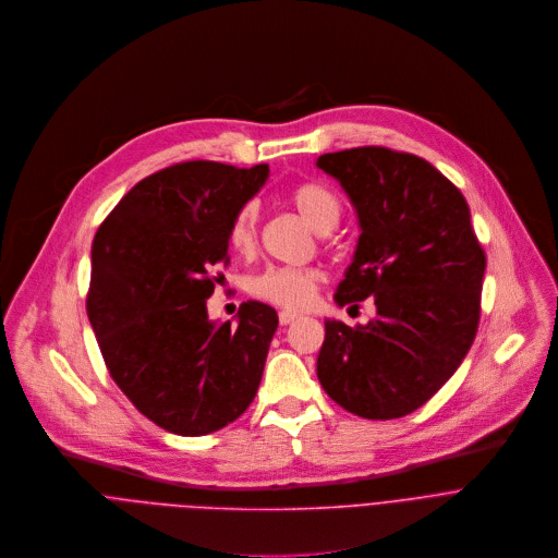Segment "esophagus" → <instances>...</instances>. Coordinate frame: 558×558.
<instances>
[{
	"label": "esophagus",
	"mask_w": 558,
	"mask_h": 558,
	"mask_svg": "<svg viewBox=\"0 0 558 558\" xmlns=\"http://www.w3.org/2000/svg\"><path fill=\"white\" fill-rule=\"evenodd\" d=\"M296 318H299L296 312H290V310H281V312H279V323H281V325H290V323H294Z\"/></svg>",
	"instance_id": "esophagus-1"
}]
</instances>
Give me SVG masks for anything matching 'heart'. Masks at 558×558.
Returning a JSON list of instances; mask_svg holds the SVG:
<instances>
[{
	"instance_id": "1",
	"label": "heart",
	"mask_w": 558,
	"mask_h": 558,
	"mask_svg": "<svg viewBox=\"0 0 558 558\" xmlns=\"http://www.w3.org/2000/svg\"><path fill=\"white\" fill-rule=\"evenodd\" d=\"M288 204L318 233H327L337 227V221L341 219L343 213L341 197L327 184L316 180H303L294 184L288 191ZM257 221L259 213L255 202H246L233 213L227 229V240L235 253L248 255L255 251ZM323 281L325 275L316 268L272 266L251 281V292L253 296L266 303H272L290 312H299L307 310L314 303Z\"/></svg>"
}]
</instances>
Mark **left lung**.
<instances>
[{
	"instance_id": "left-lung-1",
	"label": "left lung",
	"mask_w": 558,
	"mask_h": 558,
	"mask_svg": "<svg viewBox=\"0 0 558 558\" xmlns=\"http://www.w3.org/2000/svg\"><path fill=\"white\" fill-rule=\"evenodd\" d=\"M361 221L339 305L374 296L376 320H325L316 374L325 393L367 420L420 409L469 354L482 312L486 253L462 191L430 162L387 147L323 154Z\"/></svg>"
}]
</instances>
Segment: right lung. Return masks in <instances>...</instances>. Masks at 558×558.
<instances>
[{"mask_svg": "<svg viewBox=\"0 0 558 558\" xmlns=\"http://www.w3.org/2000/svg\"><path fill=\"white\" fill-rule=\"evenodd\" d=\"M186 160L141 180L102 219L92 244L87 316L105 367L132 404L175 435H206L253 402L277 312L240 305V323L208 320L206 299L229 266L233 213L268 178Z\"/></svg>", "mask_w": 558, "mask_h": 558, "instance_id": "1", "label": "right lung"}]
</instances>
